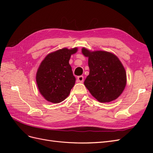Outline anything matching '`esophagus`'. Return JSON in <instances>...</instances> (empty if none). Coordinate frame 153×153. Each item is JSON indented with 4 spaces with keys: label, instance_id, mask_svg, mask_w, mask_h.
Here are the masks:
<instances>
[{
    "label": "esophagus",
    "instance_id": "esophagus-1",
    "mask_svg": "<svg viewBox=\"0 0 153 153\" xmlns=\"http://www.w3.org/2000/svg\"><path fill=\"white\" fill-rule=\"evenodd\" d=\"M77 79H78V82H80V83H82L83 82H84V76H78Z\"/></svg>",
    "mask_w": 153,
    "mask_h": 153
}]
</instances>
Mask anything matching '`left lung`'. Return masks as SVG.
<instances>
[{"instance_id": "1", "label": "left lung", "mask_w": 153, "mask_h": 153, "mask_svg": "<svg viewBox=\"0 0 153 153\" xmlns=\"http://www.w3.org/2000/svg\"><path fill=\"white\" fill-rule=\"evenodd\" d=\"M88 57L89 75L84 85L100 102L107 103L117 99L126 84V74L122 63L115 55L105 51L90 52L82 48Z\"/></svg>"}]
</instances>
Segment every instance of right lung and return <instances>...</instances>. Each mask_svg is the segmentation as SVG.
<instances>
[{
	"mask_svg": "<svg viewBox=\"0 0 153 153\" xmlns=\"http://www.w3.org/2000/svg\"><path fill=\"white\" fill-rule=\"evenodd\" d=\"M76 51V48L59 50L49 53L41 63L36 82L40 93L48 101L59 103L70 93L76 78L69 61Z\"/></svg>",
	"mask_w": 153,
	"mask_h": 153,
	"instance_id": "right-lung-1",
	"label": "right lung"
}]
</instances>
